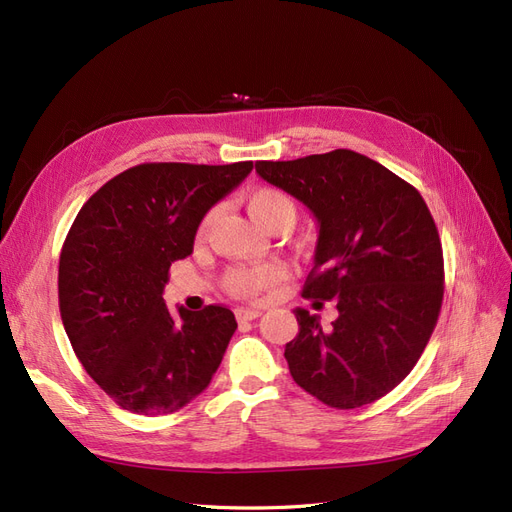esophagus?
Returning <instances> with one entry per match:
<instances>
[{
    "label": "esophagus",
    "instance_id": "1",
    "mask_svg": "<svg viewBox=\"0 0 512 512\" xmlns=\"http://www.w3.org/2000/svg\"><path fill=\"white\" fill-rule=\"evenodd\" d=\"M261 316V310L257 308H238L236 310V318L240 320V323H246V320H255Z\"/></svg>",
    "mask_w": 512,
    "mask_h": 512
}]
</instances>
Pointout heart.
Masks as SVG:
<instances>
[{
  "mask_svg": "<svg viewBox=\"0 0 512 512\" xmlns=\"http://www.w3.org/2000/svg\"><path fill=\"white\" fill-rule=\"evenodd\" d=\"M246 208H249L251 219L266 232L289 230L297 219L295 202L285 192H280V189L274 187L253 189V192L246 196ZM208 221H211V215L202 221L200 234L206 230ZM282 278H285V270L276 266V263H266V266L257 268H238L227 274V289L236 297L257 299L276 289Z\"/></svg>",
  "mask_w": 512,
  "mask_h": 512,
  "instance_id": "1",
  "label": "heart"
}]
</instances>
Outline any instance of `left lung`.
I'll return each mask as SVG.
<instances>
[{
    "instance_id": "1",
    "label": "left lung",
    "mask_w": 512,
    "mask_h": 512,
    "mask_svg": "<svg viewBox=\"0 0 512 512\" xmlns=\"http://www.w3.org/2000/svg\"><path fill=\"white\" fill-rule=\"evenodd\" d=\"M257 175L318 221L304 297L335 299L329 329L295 308L285 348L297 386L335 409L382 399L418 363L443 304V249L418 189L352 149L257 162Z\"/></svg>"
}]
</instances>
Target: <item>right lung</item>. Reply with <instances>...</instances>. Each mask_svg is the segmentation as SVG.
Returning a JSON list of instances; mask_svg holds the SVG:
<instances>
[{
    "mask_svg": "<svg viewBox=\"0 0 512 512\" xmlns=\"http://www.w3.org/2000/svg\"><path fill=\"white\" fill-rule=\"evenodd\" d=\"M253 170L149 162L107 181L80 208L59 261V306L75 356L122 409L164 415L211 384L238 327L206 306L168 312V268L194 251L198 225Z\"/></svg>",
    "mask_w": 512,
    "mask_h": 512,
    "instance_id": "obj_1",
    "label": "right lung"
}]
</instances>
